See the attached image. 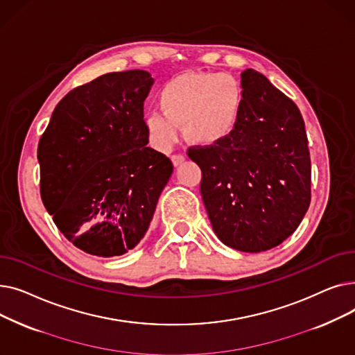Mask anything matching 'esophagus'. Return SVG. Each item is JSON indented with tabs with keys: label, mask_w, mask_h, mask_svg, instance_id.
I'll list each match as a JSON object with an SVG mask.
<instances>
[{
	"label": "esophagus",
	"mask_w": 355,
	"mask_h": 355,
	"mask_svg": "<svg viewBox=\"0 0 355 355\" xmlns=\"http://www.w3.org/2000/svg\"><path fill=\"white\" fill-rule=\"evenodd\" d=\"M184 159H185V157L181 155V154H174V155H171V161H173V164H174L175 166L180 165Z\"/></svg>",
	"instance_id": "34e87169"
}]
</instances>
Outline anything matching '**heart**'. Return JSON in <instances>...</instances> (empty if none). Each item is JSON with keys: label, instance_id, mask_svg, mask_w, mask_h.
Masks as SVG:
<instances>
[{"label": "heart", "instance_id": "heart-1", "mask_svg": "<svg viewBox=\"0 0 355 355\" xmlns=\"http://www.w3.org/2000/svg\"><path fill=\"white\" fill-rule=\"evenodd\" d=\"M162 114L146 118V130L159 151H168L178 139V126L197 145H218L229 139L240 122L245 89L226 73L185 71L168 80L159 92Z\"/></svg>", "mask_w": 355, "mask_h": 355}]
</instances>
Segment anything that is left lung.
Returning <instances> with one entry per match:
<instances>
[{
	"label": "left lung",
	"mask_w": 355,
	"mask_h": 355,
	"mask_svg": "<svg viewBox=\"0 0 355 355\" xmlns=\"http://www.w3.org/2000/svg\"><path fill=\"white\" fill-rule=\"evenodd\" d=\"M245 106L234 134L218 145L190 146L200 191L217 237L259 253L281 245L311 202V157L297 106L262 73H241Z\"/></svg>",
	"instance_id": "left-lung-1"
}]
</instances>
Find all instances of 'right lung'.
Listing matches in <instances>:
<instances>
[{
	"instance_id": "right-lung-1",
	"label": "right lung",
	"mask_w": 355,
	"mask_h": 355,
	"mask_svg": "<svg viewBox=\"0 0 355 355\" xmlns=\"http://www.w3.org/2000/svg\"><path fill=\"white\" fill-rule=\"evenodd\" d=\"M145 70L106 73L70 90L40 138V194L54 225L80 250L134 249L153 220L173 162L146 146Z\"/></svg>"
}]
</instances>
